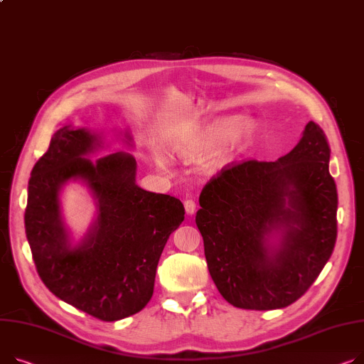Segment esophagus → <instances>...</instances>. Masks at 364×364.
Returning <instances> with one entry per match:
<instances>
[{"label": "esophagus", "mask_w": 364, "mask_h": 364, "mask_svg": "<svg viewBox=\"0 0 364 364\" xmlns=\"http://www.w3.org/2000/svg\"><path fill=\"white\" fill-rule=\"evenodd\" d=\"M184 208H186V212L188 215H193V213L196 212V202L191 200V199H186L184 200Z\"/></svg>", "instance_id": "obj_1"}]
</instances>
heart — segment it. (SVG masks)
Instances as JSON below:
<instances>
[{
  "label": "heart",
  "mask_w": 364,
  "mask_h": 364,
  "mask_svg": "<svg viewBox=\"0 0 364 364\" xmlns=\"http://www.w3.org/2000/svg\"><path fill=\"white\" fill-rule=\"evenodd\" d=\"M253 132V124L249 119L227 118L215 121L208 126H186L174 133L169 143L176 152L193 156L218 141L203 158L206 169H216L230 159L240 144L252 137ZM158 162L165 164V158L158 155Z\"/></svg>",
  "instance_id": "b5f03b06"
}]
</instances>
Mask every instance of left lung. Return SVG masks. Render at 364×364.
<instances>
[{"mask_svg":"<svg viewBox=\"0 0 364 364\" xmlns=\"http://www.w3.org/2000/svg\"><path fill=\"white\" fill-rule=\"evenodd\" d=\"M329 156L325 132L310 121L297 146L277 162H231L206 183L196 225L209 274L230 304L282 309L316 281L336 241ZM281 228L283 243L272 252L265 238Z\"/></svg>","mask_w":364,"mask_h":364,"instance_id":"obj_1","label":"left lung"}]
</instances>
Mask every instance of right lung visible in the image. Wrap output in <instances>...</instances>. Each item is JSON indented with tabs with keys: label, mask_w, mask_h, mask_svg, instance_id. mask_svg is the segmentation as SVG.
I'll return each instance as SVG.
<instances>
[{
	"label": "right lung",
	"mask_w": 364,
	"mask_h": 364,
	"mask_svg": "<svg viewBox=\"0 0 364 364\" xmlns=\"http://www.w3.org/2000/svg\"><path fill=\"white\" fill-rule=\"evenodd\" d=\"M96 144L86 130L63 127L35 164L28 187L24 228L36 271L53 294L114 322L132 316L154 294L156 266L169 238L184 221L183 203L136 184V159L115 152L83 158ZM70 178H82L99 200L100 215L76 250L68 245L58 195Z\"/></svg>",
	"instance_id": "obj_1"
}]
</instances>
